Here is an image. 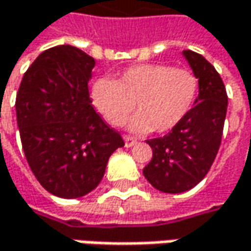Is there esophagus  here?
Instances as JSON below:
<instances>
[{"mask_svg": "<svg viewBox=\"0 0 251 251\" xmlns=\"http://www.w3.org/2000/svg\"><path fill=\"white\" fill-rule=\"evenodd\" d=\"M124 139H125V147H126V148H130V147L136 145V139H133V138H130V136H125Z\"/></svg>", "mask_w": 251, "mask_h": 251, "instance_id": "obj_1", "label": "esophagus"}]
</instances>
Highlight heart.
Instances as JSON below:
<instances>
[{"mask_svg":"<svg viewBox=\"0 0 251 251\" xmlns=\"http://www.w3.org/2000/svg\"><path fill=\"white\" fill-rule=\"evenodd\" d=\"M198 79L191 70L167 64H138L124 70L116 80L100 77L90 87V102L110 126L129 122L136 133H165L178 126L193 109Z\"/></svg>","mask_w":251,"mask_h":251,"instance_id":"1","label":"heart"}]
</instances>
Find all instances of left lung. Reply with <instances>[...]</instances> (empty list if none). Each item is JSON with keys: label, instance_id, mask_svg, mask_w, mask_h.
Instances as JSON below:
<instances>
[{"label": "left lung", "instance_id": "left-lung-1", "mask_svg": "<svg viewBox=\"0 0 251 251\" xmlns=\"http://www.w3.org/2000/svg\"><path fill=\"white\" fill-rule=\"evenodd\" d=\"M182 56L198 79V96L187 118L168 135L147 141L152 159L144 168L149 184L168 194L191 190L210 171L227 113L226 87L214 66L191 50Z\"/></svg>", "mask_w": 251, "mask_h": 251}]
</instances>
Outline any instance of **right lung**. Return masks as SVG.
<instances>
[{"label": "right lung", "mask_w": 251, "mask_h": 251, "mask_svg": "<svg viewBox=\"0 0 251 251\" xmlns=\"http://www.w3.org/2000/svg\"><path fill=\"white\" fill-rule=\"evenodd\" d=\"M95 58L64 44L43 51L21 80L17 125L27 162L44 190L79 198L102 181L109 156L125 145L93 109L87 83Z\"/></svg>", "instance_id": "obj_1"}]
</instances>
